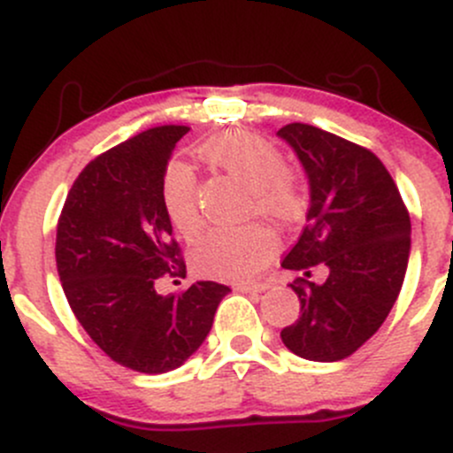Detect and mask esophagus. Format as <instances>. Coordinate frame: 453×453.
<instances>
[{"label": "esophagus", "mask_w": 453, "mask_h": 453, "mask_svg": "<svg viewBox=\"0 0 453 453\" xmlns=\"http://www.w3.org/2000/svg\"><path fill=\"white\" fill-rule=\"evenodd\" d=\"M265 289H267V285H263V282H258V285H236V291H241V294H260Z\"/></svg>", "instance_id": "1"}]
</instances>
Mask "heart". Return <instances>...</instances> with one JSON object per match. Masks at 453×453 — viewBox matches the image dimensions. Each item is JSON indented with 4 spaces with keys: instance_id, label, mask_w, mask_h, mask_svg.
Returning <instances> with one entry per match:
<instances>
[{
    "instance_id": "obj_1",
    "label": "heart",
    "mask_w": 453,
    "mask_h": 453,
    "mask_svg": "<svg viewBox=\"0 0 453 453\" xmlns=\"http://www.w3.org/2000/svg\"><path fill=\"white\" fill-rule=\"evenodd\" d=\"M214 166L254 190L256 212L273 221H291L303 210V188L272 140L250 131L223 135L201 150ZM162 201L184 239H197L203 217L197 199V180L184 162L168 164L162 180ZM278 252V241L267 227H219L205 234L193 252L195 269L219 280H254Z\"/></svg>"
}]
</instances>
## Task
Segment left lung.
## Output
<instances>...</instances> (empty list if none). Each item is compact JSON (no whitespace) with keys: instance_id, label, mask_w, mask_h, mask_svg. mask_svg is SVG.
<instances>
[{"instance_id":"left-lung-1","label":"left lung","mask_w":453,"mask_h":453,"mask_svg":"<svg viewBox=\"0 0 453 453\" xmlns=\"http://www.w3.org/2000/svg\"><path fill=\"white\" fill-rule=\"evenodd\" d=\"M309 177L307 226L282 267L300 272L291 289L300 315L280 331L291 353L340 362L368 342L399 298L410 258V214L388 168L372 150L318 127L278 131ZM322 264L327 280L315 286Z\"/></svg>"}]
</instances>
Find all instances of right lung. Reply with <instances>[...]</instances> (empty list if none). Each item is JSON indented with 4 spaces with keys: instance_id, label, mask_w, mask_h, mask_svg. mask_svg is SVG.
Masks as SVG:
<instances>
[{
    "instance_id": "1",
    "label": "right lung",
    "mask_w": 453,
    "mask_h": 453,
    "mask_svg": "<svg viewBox=\"0 0 453 453\" xmlns=\"http://www.w3.org/2000/svg\"><path fill=\"white\" fill-rule=\"evenodd\" d=\"M188 127L164 125L98 155L67 193L57 226V269L87 335L120 366L180 368L203 344L230 287L199 280L159 296V278L186 276L162 180Z\"/></svg>"
}]
</instances>
